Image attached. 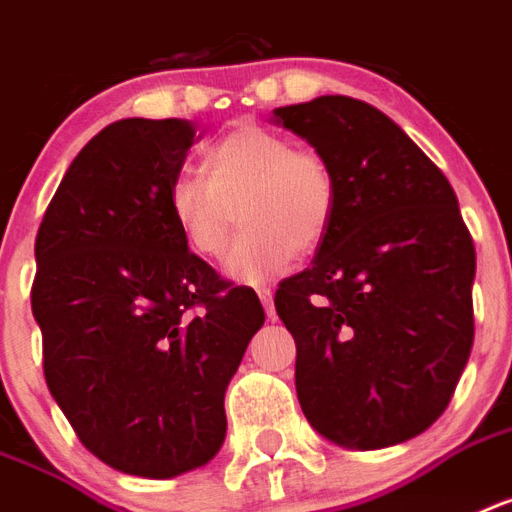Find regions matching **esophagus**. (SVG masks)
Wrapping results in <instances>:
<instances>
[{
	"label": "esophagus",
	"mask_w": 512,
	"mask_h": 512,
	"mask_svg": "<svg viewBox=\"0 0 512 512\" xmlns=\"http://www.w3.org/2000/svg\"><path fill=\"white\" fill-rule=\"evenodd\" d=\"M257 297H260V302H263L268 318H273V315H276V307H273V289L263 286V289H257Z\"/></svg>",
	"instance_id": "1"
}]
</instances>
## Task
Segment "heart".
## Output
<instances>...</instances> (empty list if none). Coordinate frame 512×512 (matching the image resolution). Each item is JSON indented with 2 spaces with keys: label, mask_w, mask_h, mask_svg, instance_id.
<instances>
[{
  "label": "heart",
  "mask_w": 512,
  "mask_h": 512,
  "mask_svg": "<svg viewBox=\"0 0 512 512\" xmlns=\"http://www.w3.org/2000/svg\"><path fill=\"white\" fill-rule=\"evenodd\" d=\"M202 176L184 173L168 189V213L186 247L218 257L239 210L244 231L226 255V273L260 284L323 242L336 207L334 170L313 149H297L270 128L239 126L202 155Z\"/></svg>",
  "instance_id": "b5f03b06"
}]
</instances>
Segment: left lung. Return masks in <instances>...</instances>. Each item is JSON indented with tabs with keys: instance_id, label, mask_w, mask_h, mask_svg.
I'll list each match as a JSON object with an SVG mask.
<instances>
[{
	"instance_id": "obj_1",
	"label": "left lung",
	"mask_w": 512,
	"mask_h": 512,
	"mask_svg": "<svg viewBox=\"0 0 512 512\" xmlns=\"http://www.w3.org/2000/svg\"><path fill=\"white\" fill-rule=\"evenodd\" d=\"M336 178L313 265L276 313L297 342V397L318 434L381 450L447 410L473 347L476 249L450 181L392 118L352 97L273 110Z\"/></svg>"
}]
</instances>
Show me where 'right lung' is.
<instances>
[{
	"mask_svg": "<svg viewBox=\"0 0 512 512\" xmlns=\"http://www.w3.org/2000/svg\"><path fill=\"white\" fill-rule=\"evenodd\" d=\"M194 136L178 118L110 123L70 162L36 234L49 392L91 455L144 479L215 458L226 386L265 323L255 289L189 252L168 213Z\"/></svg>",
	"mask_w": 512,
	"mask_h": 512,
	"instance_id": "obj_1",
	"label": "right lung"
}]
</instances>
